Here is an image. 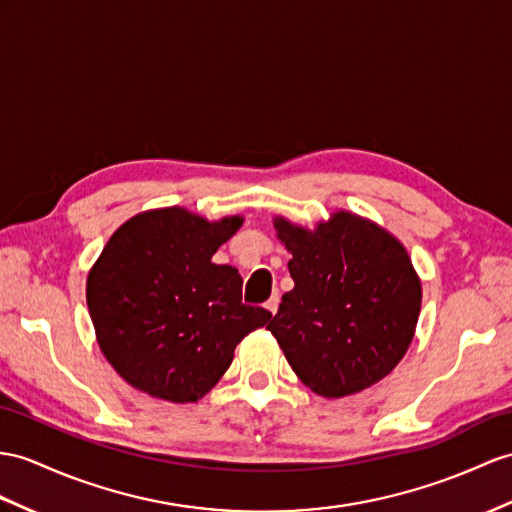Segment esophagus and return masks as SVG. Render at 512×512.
<instances>
[{"label": "esophagus", "mask_w": 512, "mask_h": 512, "mask_svg": "<svg viewBox=\"0 0 512 512\" xmlns=\"http://www.w3.org/2000/svg\"><path fill=\"white\" fill-rule=\"evenodd\" d=\"M278 306H280V297L278 295H273V297H269V302L265 304V308L269 310L271 315H276L278 313Z\"/></svg>", "instance_id": "1"}]
</instances>
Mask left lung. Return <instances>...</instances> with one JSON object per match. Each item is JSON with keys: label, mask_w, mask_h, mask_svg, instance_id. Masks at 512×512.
<instances>
[{"label": "left lung", "mask_w": 512, "mask_h": 512, "mask_svg": "<svg viewBox=\"0 0 512 512\" xmlns=\"http://www.w3.org/2000/svg\"><path fill=\"white\" fill-rule=\"evenodd\" d=\"M295 282L267 330L310 391L345 397L404 358L421 310L406 247L378 223L339 210L315 230L276 217Z\"/></svg>", "instance_id": "8db88e82"}]
</instances>
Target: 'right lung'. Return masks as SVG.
I'll list each match as a JSON object with an SVG mask.
<instances>
[{
    "instance_id": "1",
    "label": "right lung",
    "mask_w": 512,
    "mask_h": 512,
    "mask_svg": "<svg viewBox=\"0 0 512 512\" xmlns=\"http://www.w3.org/2000/svg\"><path fill=\"white\" fill-rule=\"evenodd\" d=\"M241 223L171 206L134 215L108 239L86 304L99 350L134 389L173 404L202 400L234 347L271 319L241 302L239 271L213 263Z\"/></svg>"
}]
</instances>
